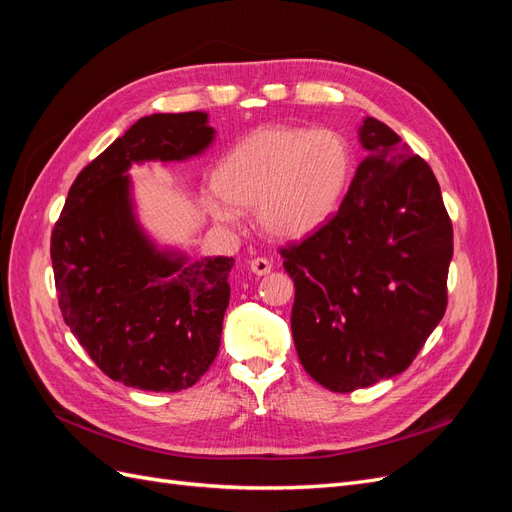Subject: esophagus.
I'll return each mask as SVG.
<instances>
[{"label": "esophagus", "instance_id": "34e87169", "mask_svg": "<svg viewBox=\"0 0 512 512\" xmlns=\"http://www.w3.org/2000/svg\"><path fill=\"white\" fill-rule=\"evenodd\" d=\"M271 260H267V258H254L252 262H250V269H252V273H256V275H267V273H271Z\"/></svg>", "mask_w": 512, "mask_h": 512}]
</instances>
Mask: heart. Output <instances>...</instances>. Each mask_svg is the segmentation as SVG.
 <instances>
[{"instance_id": "heart-1", "label": "heart", "mask_w": 512, "mask_h": 512, "mask_svg": "<svg viewBox=\"0 0 512 512\" xmlns=\"http://www.w3.org/2000/svg\"><path fill=\"white\" fill-rule=\"evenodd\" d=\"M352 175V149L335 130L265 126L243 136L218 168L205 207L220 224L256 209L269 235L303 239L331 220Z\"/></svg>"}]
</instances>
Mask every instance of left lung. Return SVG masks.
Masks as SVG:
<instances>
[{
	"instance_id": "left-lung-1",
	"label": "left lung",
	"mask_w": 512,
	"mask_h": 512,
	"mask_svg": "<svg viewBox=\"0 0 512 512\" xmlns=\"http://www.w3.org/2000/svg\"><path fill=\"white\" fill-rule=\"evenodd\" d=\"M359 141L367 158L339 211L280 250L294 282V348L333 393L410 367L446 312L453 258V224L429 164L374 117Z\"/></svg>"
}]
</instances>
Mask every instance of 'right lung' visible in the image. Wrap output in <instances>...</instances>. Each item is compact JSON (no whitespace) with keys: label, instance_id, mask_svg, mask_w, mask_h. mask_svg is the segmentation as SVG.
Wrapping results in <instances>:
<instances>
[{"label":"right lung","instance_id":"right-lung-1","mask_svg":"<svg viewBox=\"0 0 512 512\" xmlns=\"http://www.w3.org/2000/svg\"><path fill=\"white\" fill-rule=\"evenodd\" d=\"M213 134L200 111L141 117L81 170L53 228L61 316L91 361L132 389H188L220 350L235 258L158 250L136 222L128 175L198 156Z\"/></svg>","mask_w":512,"mask_h":512}]
</instances>
